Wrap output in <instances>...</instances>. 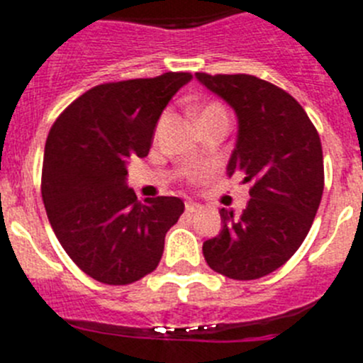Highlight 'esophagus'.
Segmentation results:
<instances>
[{
	"label": "esophagus",
	"mask_w": 363,
	"mask_h": 363,
	"mask_svg": "<svg viewBox=\"0 0 363 363\" xmlns=\"http://www.w3.org/2000/svg\"><path fill=\"white\" fill-rule=\"evenodd\" d=\"M199 210H201V205H199V203L189 201L187 205H185V212L187 213H196V212H199Z\"/></svg>",
	"instance_id": "obj_1"
}]
</instances>
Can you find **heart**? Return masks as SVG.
Returning a JSON list of instances; mask_svg holds the SVG:
<instances>
[{"mask_svg": "<svg viewBox=\"0 0 363 363\" xmlns=\"http://www.w3.org/2000/svg\"><path fill=\"white\" fill-rule=\"evenodd\" d=\"M212 110H223V106H219V105H208V106H206L205 110H203L201 113H205V112H212Z\"/></svg>", "mask_w": 363, "mask_h": 363, "instance_id": "1", "label": "heart"}]
</instances>
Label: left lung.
Instances as JSON below:
<instances>
[{
  "mask_svg": "<svg viewBox=\"0 0 363 363\" xmlns=\"http://www.w3.org/2000/svg\"><path fill=\"white\" fill-rule=\"evenodd\" d=\"M196 78L237 116L228 176L250 182L239 217L220 208L223 230L203 244L210 267L231 279H257L281 267L308 235L324 189L319 133L289 92L251 74Z\"/></svg>",
  "mask_w": 363,
  "mask_h": 363,
  "instance_id": "left-lung-1",
  "label": "left lung"
}]
</instances>
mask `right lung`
<instances>
[{"instance_id":"add662e5","label":"right lung","mask_w":363,"mask_h":363,"mask_svg":"<svg viewBox=\"0 0 363 363\" xmlns=\"http://www.w3.org/2000/svg\"><path fill=\"white\" fill-rule=\"evenodd\" d=\"M189 72L103 84L55 121L43 164V201L58 242L85 274L128 285L153 272L165 233L184 213L172 196L139 201L128 164L150 153L162 112Z\"/></svg>"}]
</instances>
